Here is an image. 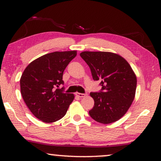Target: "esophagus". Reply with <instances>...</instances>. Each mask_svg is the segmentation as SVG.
<instances>
[{
	"instance_id": "34e87169",
	"label": "esophagus",
	"mask_w": 161,
	"mask_h": 161,
	"mask_svg": "<svg viewBox=\"0 0 161 161\" xmlns=\"http://www.w3.org/2000/svg\"><path fill=\"white\" fill-rule=\"evenodd\" d=\"M76 95H77V96L78 97H80V98H82V97H84L86 96L85 94L79 93V92H77V93H76Z\"/></svg>"
}]
</instances>
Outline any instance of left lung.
Masks as SVG:
<instances>
[{"label":"left lung","mask_w":161,"mask_h":161,"mask_svg":"<svg viewBox=\"0 0 161 161\" xmlns=\"http://www.w3.org/2000/svg\"><path fill=\"white\" fill-rule=\"evenodd\" d=\"M90 68L94 80H101L102 91L91 92L94 106L89 114L101 124H108L124 116L134 99L136 74L126 59L109 52L84 51L80 53Z\"/></svg>","instance_id":"left-lung-1"}]
</instances>
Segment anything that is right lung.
<instances>
[{
    "label": "right lung",
    "instance_id": "right-lung-1",
    "mask_svg": "<svg viewBox=\"0 0 161 161\" xmlns=\"http://www.w3.org/2000/svg\"><path fill=\"white\" fill-rule=\"evenodd\" d=\"M77 51L54 52L31 62L20 80V93L32 114L45 123H53L66 114L73 94L57 89L64 84L63 72Z\"/></svg>",
    "mask_w": 161,
    "mask_h": 161
}]
</instances>
